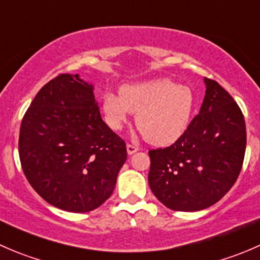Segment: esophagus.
Listing matches in <instances>:
<instances>
[{
    "label": "esophagus",
    "mask_w": 260,
    "mask_h": 260,
    "mask_svg": "<svg viewBox=\"0 0 260 260\" xmlns=\"http://www.w3.org/2000/svg\"><path fill=\"white\" fill-rule=\"evenodd\" d=\"M138 147L137 146H135V145H131V143H127V152H128V154H133V153H136V152L138 151Z\"/></svg>",
    "instance_id": "1"
}]
</instances>
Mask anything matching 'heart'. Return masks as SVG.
<instances>
[{"instance_id": "heart-1", "label": "heart", "mask_w": 260, "mask_h": 260, "mask_svg": "<svg viewBox=\"0 0 260 260\" xmlns=\"http://www.w3.org/2000/svg\"><path fill=\"white\" fill-rule=\"evenodd\" d=\"M195 109V94L187 85L170 79L127 84L120 93L108 91L102 98L104 120L111 129H122L132 113L145 140L169 146L186 132Z\"/></svg>"}]
</instances>
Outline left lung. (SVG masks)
<instances>
[{"instance_id":"obj_1","label":"left lung","mask_w":260,"mask_h":260,"mask_svg":"<svg viewBox=\"0 0 260 260\" xmlns=\"http://www.w3.org/2000/svg\"><path fill=\"white\" fill-rule=\"evenodd\" d=\"M205 98L187 129L166 148L151 149L148 183L153 195L175 211L214 205L237 181L246 146L244 115L215 80L204 79Z\"/></svg>"}]
</instances>
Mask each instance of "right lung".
<instances>
[{
  "label": "right lung",
  "mask_w": 260,
  "mask_h": 260,
  "mask_svg": "<svg viewBox=\"0 0 260 260\" xmlns=\"http://www.w3.org/2000/svg\"><path fill=\"white\" fill-rule=\"evenodd\" d=\"M93 85L60 74L40 89L22 118L21 166L50 205L88 212L113 192L127 159L124 141L103 122Z\"/></svg>",
  "instance_id": "obj_1"
}]
</instances>
